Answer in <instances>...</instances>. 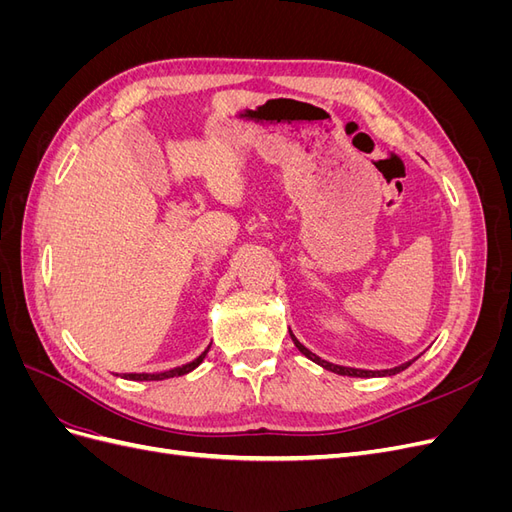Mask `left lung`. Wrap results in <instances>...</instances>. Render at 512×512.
<instances>
[{"instance_id": "1", "label": "left lung", "mask_w": 512, "mask_h": 512, "mask_svg": "<svg viewBox=\"0 0 512 512\" xmlns=\"http://www.w3.org/2000/svg\"><path fill=\"white\" fill-rule=\"evenodd\" d=\"M290 337H292V342H294V346H297L309 361H314V363H318L320 367H324V369H329V371H333V374H339V376H354V378H378V376H395V374H399V371H404L406 367H410L416 359H412V361H408V363H404V365H397V367H393V369H380V371H371V369H354V367H342V365H335V363H329V361H324V359H320L318 354H314L312 350H307L297 337L292 335V331H290Z\"/></svg>"}]
</instances>
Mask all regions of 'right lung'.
Returning a JSON list of instances; mask_svg holds the SVG:
<instances>
[{"instance_id": "right-lung-1", "label": "right lung", "mask_w": 512, "mask_h": 512, "mask_svg": "<svg viewBox=\"0 0 512 512\" xmlns=\"http://www.w3.org/2000/svg\"><path fill=\"white\" fill-rule=\"evenodd\" d=\"M211 348V346H209ZM209 348L198 356V359L185 363L181 367H175V369H168V371H160V374H123V378L126 380H166V378H175V376H183V374H190L192 369H196L200 363H203V359L207 356Z\"/></svg>"}]
</instances>
